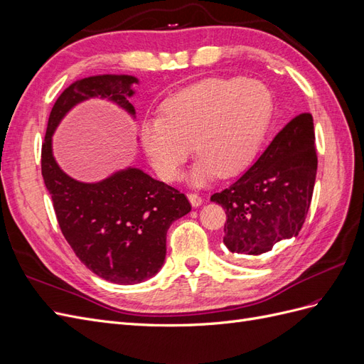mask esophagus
<instances>
[{"label": "esophagus", "instance_id": "esophagus-1", "mask_svg": "<svg viewBox=\"0 0 364 364\" xmlns=\"http://www.w3.org/2000/svg\"><path fill=\"white\" fill-rule=\"evenodd\" d=\"M188 200H190V203H191L194 208L200 206V205L203 203V199H202V197H200L199 194H188Z\"/></svg>", "mask_w": 364, "mask_h": 364}]
</instances>
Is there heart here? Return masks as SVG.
<instances>
[{
    "label": "heart",
    "instance_id": "heart-1",
    "mask_svg": "<svg viewBox=\"0 0 364 364\" xmlns=\"http://www.w3.org/2000/svg\"><path fill=\"white\" fill-rule=\"evenodd\" d=\"M272 95L258 80L209 77L173 94L159 106L158 118L141 123L139 142L165 182L181 178L194 151L188 181L202 186L217 176L232 178L255 158L272 117Z\"/></svg>",
    "mask_w": 364,
    "mask_h": 364
}]
</instances>
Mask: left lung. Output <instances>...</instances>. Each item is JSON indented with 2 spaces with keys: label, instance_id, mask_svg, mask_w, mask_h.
<instances>
[{
  "label": "left lung",
  "instance_id": "8db88e82",
  "mask_svg": "<svg viewBox=\"0 0 364 364\" xmlns=\"http://www.w3.org/2000/svg\"><path fill=\"white\" fill-rule=\"evenodd\" d=\"M311 114L294 117L255 164L211 196L226 211L223 243L234 255H261L297 237L310 209L317 155Z\"/></svg>",
  "mask_w": 364,
  "mask_h": 364
}]
</instances>
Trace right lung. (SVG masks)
I'll return each instance as SVG.
<instances>
[{
    "mask_svg": "<svg viewBox=\"0 0 364 364\" xmlns=\"http://www.w3.org/2000/svg\"><path fill=\"white\" fill-rule=\"evenodd\" d=\"M139 80L127 74L91 75L74 82L54 103L42 144V178L63 237L85 266L109 282L147 281L165 261L167 230L191 211L186 196L136 167L100 182H80L53 156V135L71 109L90 98H106L135 118L129 98Z\"/></svg>",
    "mask_w": 364,
    "mask_h": 364,
    "instance_id": "add662e5",
    "label": "right lung"
}]
</instances>
